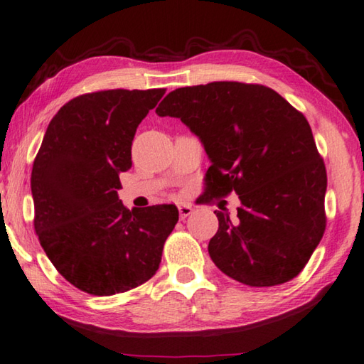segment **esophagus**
<instances>
[{"mask_svg":"<svg viewBox=\"0 0 364 364\" xmlns=\"http://www.w3.org/2000/svg\"><path fill=\"white\" fill-rule=\"evenodd\" d=\"M192 213H193L192 205H187V203H182V205H178V215H181V219L188 218V215Z\"/></svg>","mask_w":364,"mask_h":364,"instance_id":"esophagus-1","label":"esophagus"}]
</instances>
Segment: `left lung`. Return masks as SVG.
<instances>
[{
  "label": "left lung",
  "mask_w": 364,
  "mask_h": 364,
  "mask_svg": "<svg viewBox=\"0 0 364 364\" xmlns=\"http://www.w3.org/2000/svg\"><path fill=\"white\" fill-rule=\"evenodd\" d=\"M201 140L213 195L235 190L237 218L214 211L213 262L247 286H275L302 272L326 227V168L309 121L262 85L214 81L178 87L156 108Z\"/></svg>",
  "instance_id": "obj_1"
}]
</instances>
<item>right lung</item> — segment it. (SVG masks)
Segmentation results:
<instances>
[{"instance_id": "1", "label": "right lung", "mask_w": 364, "mask_h": 364, "mask_svg": "<svg viewBox=\"0 0 364 364\" xmlns=\"http://www.w3.org/2000/svg\"><path fill=\"white\" fill-rule=\"evenodd\" d=\"M164 92L110 89L72 99L50 119L35 158V232L57 272L87 294L149 282L178 220L174 205L127 209L118 198L137 126Z\"/></svg>"}]
</instances>
